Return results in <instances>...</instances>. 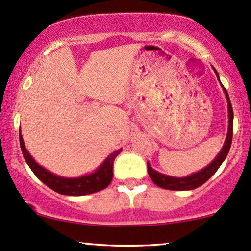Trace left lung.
I'll return each mask as SVG.
<instances>
[{"label":"left lung","mask_w":251,"mask_h":251,"mask_svg":"<svg viewBox=\"0 0 251 251\" xmlns=\"http://www.w3.org/2000/svg\"><path fill=\"white\" fill-rule=\"evenodd\" d=\"M214 68V67H212ZM215 74L217 75L218 81H220V76H218L217 71L215 70ZM221 82V81H220ZM222 88H223L224 94H226V99L227 102V117H229V125H227V133L224 140L223 146H222L221 151L218 152V154L216 155L211 163L208 164L204 169L200 170V171L194 172V174L185 176V177H172V176L164 175L162 172H158L152 168L151 164L148 162V172L150 178L157 186L162 189L166 190H175V191H186V190H195L200 188L201 185H203L209 178H211L215 175V172L220 169L222 163L224 162V159L226 158L227 153H229L230 146H231L232 142V124H234V112H232V106L230 102L229 94H227L226 89L223 87V85L221 83Z\"/></svg>","instance_id":"left-lung-1"}]
</instances>
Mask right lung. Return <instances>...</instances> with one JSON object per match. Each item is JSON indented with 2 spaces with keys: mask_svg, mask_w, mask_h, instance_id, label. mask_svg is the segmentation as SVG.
Instances as JSON below:
<instances>
[{
  "mask_svg": "<svg viewBox=\"0 0 251 251\" xmlns=\"http://www.w3.org/2000/svg\"><path fill=\"white\" fill-rule=\"evenodd\" d=\"M20 145H21L22 154H24L25 162L31 171L34 172V175L50 189L54 190L57 194L67 196H85L101 191L107 188L113 178L114 159L122 152V149L112 152L91 174L79 176V177H61V176L48 171L47 169L36 163V160L31 157L28 150L25 149L21 128H20Z\"/></svg>",
  "mask_w": 251,
  "mask_h": 251,
  "instance_id": "right-lung-1",
  "label": "right lung"
}]
</instances>
